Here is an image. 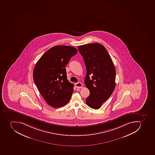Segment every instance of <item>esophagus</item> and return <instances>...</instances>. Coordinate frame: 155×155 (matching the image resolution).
I'll list each match as a JSON object with an SVG mask.
<instances>
[{
    "instance_id": "1",
    "label": "esophagus",
    "mask_w": 155,
    "mask_h": 155,
    "mask_svg": "<svg viewBox=\"0 0 155 155\" xmlns=\"http://www.w3.org/2000/svg\"><path fill=\"white\" fill-rule=\"evenodd\" d=\"M82 84L81 82H78V83H75V86L77 88H81L82 87Z\"/></svg>"
}]
</instances>
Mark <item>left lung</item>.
Segmentation results:
<instances>
[{"instance_id": "obj_1", "label": "left lung", "mask_w": 155, "mask_h": 155, "mask_svg": "<svg viewBox=\"0 0 155 155\" xmlns=\"http://www.w3.org/2000/svg\"><path fill=\"white\" fill-rule=\"evenodd\" d=\"M78 49L86 66L84 83L90 91L86 104L91 108L99 109L114 90V65L106 48L100 44L84 45L78 46Z\"/></svg>"}]
</instances>
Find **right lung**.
<instances>
[{"mask_svg": "<svg viewBox=\"0 0 155 155\" xmlns=\"http://www.w3.org/2000/svg\"><path fill=\"white\" fill-rule=\"evenodd\" d=\"M77 52L78 50L71 46H54L44 54L35 65L34 82L51 107H63L71 98L74 84L67 79L65 67Z\"/></svg>", "mask_w": 155, "mask_h": 155, "instance_id": "right-lung-1", "label": "right lung"}]
</instances>
